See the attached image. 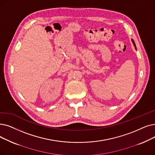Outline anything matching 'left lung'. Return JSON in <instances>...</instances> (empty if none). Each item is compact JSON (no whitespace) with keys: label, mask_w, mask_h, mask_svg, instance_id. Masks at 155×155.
<instances>
[{"label":"left lung","mask_w":155,"mask_h":155,"mask_svg":"<svg viewBox=\"0 0 155 155\" xmlns=\"http://www.w3.org/2000/svg\"><path fill=\"white\" fill-rule=\"evenodd\" d=\"M132 42H133V44H134V46H135V48L136 49V46L135 42H134V40H132Z\"/></svg>","instance_id":"1"}]
</instances>
